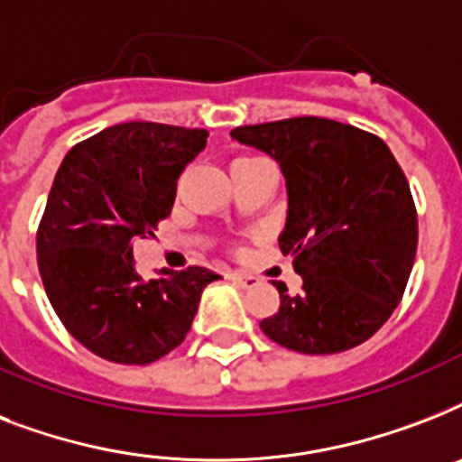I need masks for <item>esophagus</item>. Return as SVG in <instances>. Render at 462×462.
I'll use <instances>...</instances> for the list:
<instances>
[{
	"mask_svg": "<svg viewBox=\"0 0 462 462\" xmlns=\"http://www.w3.org/2000/svg\"><path fill=\"white\" fill-rule=\"evenodd\" d=\"M230 281L237 282L239 288H245V290H252V288H256V285H259V281H256L254 275H245V273H232Z\"/></svg>",
	"mask_w": 462,
	"mask_h": 462,
	"instance_id": "34e87169",
	"label": "esophagus"
}]
</instances>
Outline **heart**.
Returning a JSON list of instances; mask_svg holds the SVG:
<instances>
[{"mask_svg": "<svg viewBox=\"0 0 462 462\" xmlns=\"http://www.w3.org/2000/svg\"><path fill=\"white\" fill-rule=\"evenodd\" d=\"M249 160H259V158H237L235 162H249Z\"/></svg>", "mask_w": 462, "mask_h": 462, "instance_id": "b5f03b06", "label": "heart"}]
</instances>
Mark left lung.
I'll use <instances>...</instances> for the list:
<instances>
[{
	"label": "left lung",
	"instance_id": "8db88e82",
	"mask_svg": "<svg viewBox=\"0 0 462 462\" xmlns=\"http://www.w3.org/2000/svg\"><path fill=\"white\" fill-rule=\"evenodd\" d=\"M230 136L281 165L288 217L278 245L302 292L278 282L281 309L261 321L273 343L333 355L365 343L401 302L417 252L410 184L379 136L323 117L237 126Z\"/></svg>",
	"mask_w": 462,
	"mask_h": 462
}]
</instances>
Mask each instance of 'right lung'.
Listing matches in <instances>:
<instances>
[{"label":"right lung","mask_w":462,"mask_h":462,"mask_svg":"<svg viewBox=\"0 0 462 462\" xmlns=\"http://www.w3.org/2000/svg\"><path fill=\"white\" fill-rule=\"evenodd\" d=\"M206 129L125 122L61 160L38 230V268L71 336L117 365H151L187 337L208 268H134V239L170 216L177 180L206 148Z\"/></svg>","instance_id":"1"}]
</instances>
